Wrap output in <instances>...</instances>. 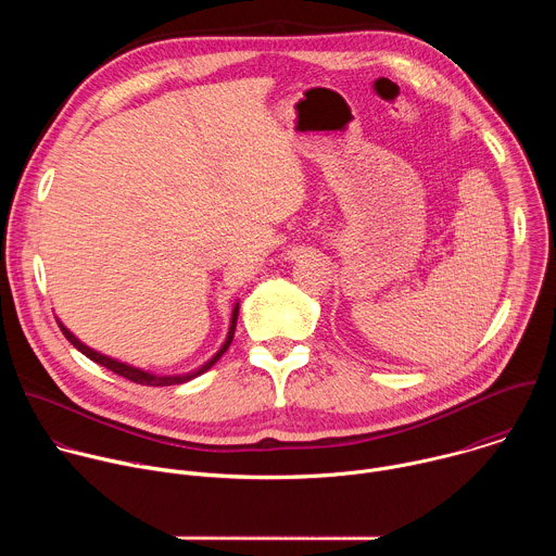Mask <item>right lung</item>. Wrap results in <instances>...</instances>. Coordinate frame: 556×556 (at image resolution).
<instances>
[{"label":"right lung","mask_w":556,"mask_h":556,"mask_svg":"<svg viewBox=\"0 0 556 556\" xmlns=\"http://www.w3.org/2000/svg\"><path fill=\"white\" fill-rule=\"evenodd\" d=\"M237 314H240V303H237L235 307H232V316H230V328H228V334H226V341H224V345L219 348V352L211 358V361H206L200 369H195V371H191V374H180V376H157V374H151V371H142V369H138V367H131V365H127V363H121V361H116V358H110V356H105V354H101V352H97V350H92V348H88V345H84L81 341H78L61 321H56L59 324V328H61V332H63V337L78 350L81 354H86L90 361H94V363H99V365H103V367H108L110 371H114V374H118V376H123V378H127V380H131V382H136V384H149V387H167V384H180V382H187V380H191V378H195V376H200V374H204L206 369H211L219 358H222V354L228 350V345H230V341H232V334H235V326H237Z\"/></svg>","instance_id":"obj_1"}]
</instances>
